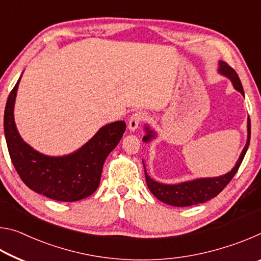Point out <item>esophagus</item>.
I'll list each match as a JSON object with an SVG mask.
<instances>
[{"label":"esophagus","instance_id":"1","mask_svg":"<svg viewBox=\"0 0 261 261\" xmlns=\"http://www.w3.org/2000/svg\"><path fill=\"white\" fill-rule=\"evenodd\" d=\"M145 118H146V115L141 112H137L135 114H132L129 118V122H127V127H129V130L135 131Z\"/></svg>","mask_w":261,"mask_h":261}]
</instances>
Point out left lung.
Listing matches in <instances>:
<instances>
[{
  "instance_id": "left-lung-1",
  "label": "left lung",
  "mask_w": 261,
  "mask_h": 261,
  "mask_svg": "<svg viewBox=\"0 0 261 261\" xmlns=\"http://www.w3.org/2000/svg\"><path fill=\"white\" fill-rule=\"evenodd\" d=\"M219 71L222 74H224V76H227L228 78H230V81L233 84V87L244 95V91H243V86L240 81V77H238V74L236 73L235 70L230 67V65H228L226 62H220ZM146 132L147 135L144 137L143 140L149 141L154 137V132L148 130V127H146ZM250 138H251V122L249 117L247 118L246 145L244 149H243L240 159H238L236 166L233 167L232 170L229 171L228 174L219 176V177L199 178V179L189 180V182H184L179 184L167 185V184H161V183L155 182V180H153L147 175L146 170H145V178H146V183L149 191H151L159 200L171 206L187 207V206L198 205V204H202V202L208 201L210 199H212V198L218 196V194L227 187L229 182H230L233 176H235V174L237 173L238 168H240L243 159L245 156L247 147H249Z\"/></svg>"
}]
</instances>
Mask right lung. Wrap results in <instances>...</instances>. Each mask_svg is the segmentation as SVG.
Listing matches in <instances>:
<instances>
[{
    "label": "right lung",
    "instance_id": "add662e5",
    "mask_svg": "<svg viewBox=\"0 0 261 261\" xmlns=\"http://www.w3.org/2000/svg\"><path fill=\"white\" fill-rule=\"evenodd\" d=\"M18 82L9 94L4 110V135L15 169L28 187L53 200L77 201L91 196L100 184L106 158L126 129L118 121L101 127L93 138L70 155L47 156L20 138L14 120Z\"/></svg>",
    "mask_w": 261,
    "mask_h": 261
}]
</instances>
